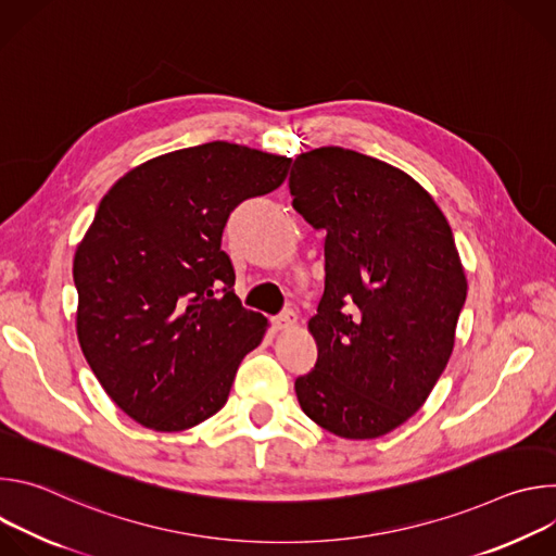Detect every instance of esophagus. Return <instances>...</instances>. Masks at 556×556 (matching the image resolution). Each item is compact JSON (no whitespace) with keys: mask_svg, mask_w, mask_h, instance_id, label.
Wrapping results in <instances>:
<instances>
[{"mask_svg":"<svg viewBox=\"0 0 556 556\" xmlns=\"http://www.w3.org/2000/svg\"><path fill=\"white\" fill-rule=\"evenodd\" d=\"M294 321H296V314L292 312V309H283V312H279L277 316H273V328L279 332V330H288V328H292L294 326Z\"/></svg>","mask_w":556,"mask_h":556,"instance_id":"obj_1","label":"esophagus"}]
</instances>
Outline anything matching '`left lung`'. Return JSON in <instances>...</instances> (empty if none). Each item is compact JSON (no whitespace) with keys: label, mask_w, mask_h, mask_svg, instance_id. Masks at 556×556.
<instances>
[{"label":"left lung","mask_w":556,"mask_h":556,"mask_svg":"<svg viewBox=\"0 0 556 556\" xmlns=\"http://www.w3.org/2000/svg\"><path fill=\"white\" fill-rule=\"evenodd\" d=\"M292 206L326 232V290L307 328L314 369L294 380L309 420L380 438L427 401L455 343L466 277L451 226L405 172L321 147L290 172Z\"/></svg>","instance_id":"left-lung-1"}]
</instances>
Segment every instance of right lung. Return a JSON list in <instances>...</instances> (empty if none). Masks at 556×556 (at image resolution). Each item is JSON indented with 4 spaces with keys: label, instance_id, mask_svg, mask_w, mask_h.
<instances>
[{
    "label": "right lung",
    "instance_id": "1",
    "mask_svg": "<svg viewBox=\"0 0 556 556\" xmlns=\"http://www.w3.org/2000/svg\"><path fill=\"white\" fill-rule=\"evenodd\" d=\"M288 169L290 157L215 140L147 161L101 200L74 255L76 334L138 425L185 431L226 405L268 321L237 299L222 232Z\"/></svg>",
    "mask_w": 556,
    "mask_h": 556
}]
</instances>
